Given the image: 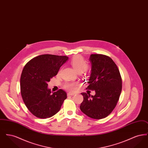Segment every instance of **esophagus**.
Segmentation results:
<instances>
[{
  "label": "esophagus",
  "instance_id": "34e87169",
  "mask_svg": "<svg viewBox=\"0 0 148 148\" xmlns=\"http://www.w3.org/2000/svg\"><path fill=\"white\" fill-rule=\"evenodd\" d=\"M68 95H71V96H73V95H74V94H75V93H73V92H68Z\"/></svg>",
  "mask_w": 148,
  "mask_h": 148
}]
</instances>
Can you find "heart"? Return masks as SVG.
<instances>
[{"mask_svg":"<svg viewBox=\"0 0 148 148\" xmlns=\"http://www.w3.org/2000/svg\"><path fill=\"white\" fill-rule=\"evenodd\" d=\"M71 64L77 72H83L87 68V64L85 63L83 58L78 56H74L71 59ZM77 83H66L64 85V88L71 92H74L77 89Z\"/></svg>","mask_w":148,"mask_h":148,"instance_id":"b5f03b06","label":"heart"}]
</instances>
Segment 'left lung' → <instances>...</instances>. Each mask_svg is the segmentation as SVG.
I'll list each match as a JSON object with an SVG mask.
<instances>
[{
	"label": "left lung",
	"instance_id": "1",
	"mask_svg": "<svg viewBox=\"0 0 148 148\" xmlns=\"http://www.w3.org/2000/svg\"><path fill=\"white\" fill-rule=\"evenodd\" d=\"M91 73L86 89L95 90V95L82 92L83 101L80 108L88 116L100 119L109 115L116 106L122 89V80L116 65L109 56L90 55Z\"/></svg>",
	"mask_w": 148,
	"mask_h": 148
}]
</instances>
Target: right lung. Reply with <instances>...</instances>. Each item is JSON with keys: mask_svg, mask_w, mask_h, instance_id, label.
Segmentation results:
<instances>
[{"mask_svg": "<svg viewBox=\"0 0 148 148\" xmlns=\"http://www.w3.org/2000/svg\"><path fill=\"white\" fill-rule=\"evenodd\" d=\"M68 59L66 56L40 55L24 67L20 81L21 97L29 110L37 118L45 119L54 115L67 98L62 89L51 93L48 83Z\"/></svg>", "mask_w": 148, "mask_h": 148, "instance_id": "right-lung-1", "label": "right lung"}]
</instances>
